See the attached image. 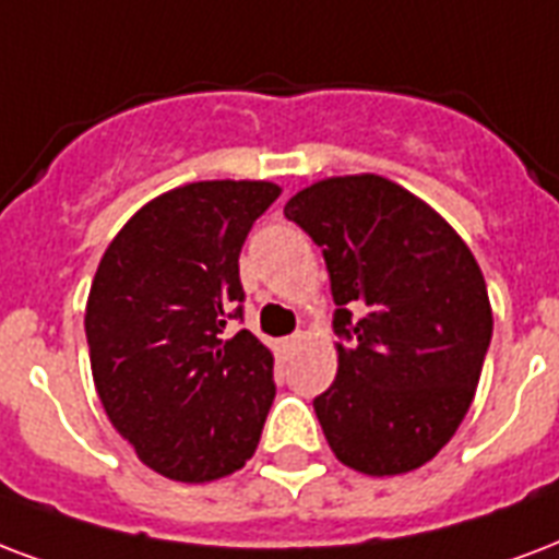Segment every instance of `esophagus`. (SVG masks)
I'll return each instance as SVG.
<instances>
[{"label": "esophagus", "mask_w": 559, "mask_h": 559, "mask_svg": "<svg viewBox=\"0 0 559 559\" xmlns=\"http://www.w3.org/2000/svg\"><path fill=\"white\" fill-rule=\"evenodd\" d=\"M298 343H301V334H293V336H284L278 346L284 348V352H293V348H296Z\"/></svg>", "instance_id": "34e87169"}]
</instances>
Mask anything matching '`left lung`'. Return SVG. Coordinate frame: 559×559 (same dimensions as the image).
Returning <instances> with one entry per match:
<instances>
[{"instance_id": "obj_1", "label": "left lung", "mask_w": 559, "mask_h": 559, "mask_svg": "<svg viewBox=\"0 0 559 559\" xmlns=\"http://www.w3.org/2000/svg\"><path fill=\"white\" fill-rule=\"evenodd\" d=\"M284 216L322 246L336 301V378L313 402L328 445L372 478L425 466L472 407L492 336L475 254L374 173L313 181Z\"/></svg>"}]
</instances>
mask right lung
Listing matches in <instances>:
<instances>
[{"label": "right lung", "mask_w": 559, "mask_h": 559, "mask_svg": "<svg viewBox=\"0 0 559 559\" xmlns=\"http://www.w3.org/2000/svg\"><path fill=\"white\" fill-rule=\"evenodd\" d=\"M281 195L272 181H193L155 195L110 240L84 331L110 425L157 475L219 480L246 466L275 399V357L240 317V249Z\"/></svg>", "instance_id": "obj_1"}]
</instances>
